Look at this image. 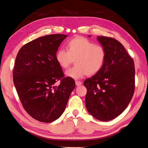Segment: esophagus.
I'll return each instance as SVG.
<instances>
[{"instance_id":"1","label":"esophagus","mask_w":148,"mask_h":148,"mask_svg":"<svg viewBox=\"0 0 148 148\" xmlns=\"http://www.w3.org/2000/svg\"><path fill=\"white\" fill-rule=\"evenodd\" d=\"M75 83H76V85L77 86H81V85L82 84V82L80 81H78V80H76V81H75Z\"/></svg>"}]
</instances>
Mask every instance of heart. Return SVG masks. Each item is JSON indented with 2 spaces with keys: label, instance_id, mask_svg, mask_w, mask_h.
<instances>
[{
  "label": "heart",
  "instance_id": "obj_1",
  "mask_svg": "<svg viewBox=\"0 0 148 148\" xmlns=\"http://www.w3.org/2000/svg\"><path fill=\"white\" fill-rule=\"evenodd\" d=\"M106 59V51L104 46L82 36L70 40L66 49L60 48L56 54L57 63L63 69L68 68L75 60L76 65L65 72L66 76L73 79L97 74L103 67Z\"/></svg>",
  "mask_w": 148,
  "mask_h": 148
}]
</instances>
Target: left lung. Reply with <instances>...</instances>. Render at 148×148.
<instances>
[{
    "label": "left lung",
    "mask_w": 148,
    "mask_h": 148,
    "mask_svg": "<svg viewBox=\"0 0 148 148\" xmlns=\"http://www.w3.org/2000/svg\"><path fill=\"white\" fill-rule=\"evenodd\" d=\"M97 39L106 49V59L101 71L84 82L86 105L91 116L108 121L119 116L131 101L135 88L134 63L117 40L105 36Z\"/></svg>",
    "instance_id": "left-lung-1"
}]
</instances>
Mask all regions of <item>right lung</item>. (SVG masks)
I'll use <instances>...</instances> for the list:
<instances>
[{
	"mask_svg": "<svg viewBox=\"0 0 148 148\" xmlns=\"http://www.w3.org/2000/svg\"><path fill=\"white\" fill-rule=\"evenodd\" d=\"M65 34H49L25 44L17 55L13 71L14 86L22 106L32 118L55 121L64 111L76 84L64 77L56 54ZM60 81L59 86L54 84Z\"/></svg>",
	"mask_w": 148,
	"mask_h": 148,
	"instance_id": "right-lung-1",
	"label": "right lung"
}]
</instances>
